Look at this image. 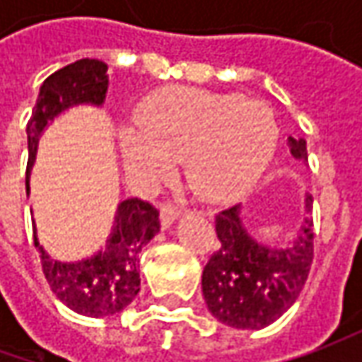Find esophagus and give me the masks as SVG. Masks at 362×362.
<instances>
[{"label":"esophagus","instance_id":"1","mask_svg":"<svg viewBox=\"0 0 362 362\" xmlns=\"http://www.w3.org/2000/svg\"><path fill=\"white\" fill-rule=\"evenodd\" d=\"M177 217H179V209H177V207L169 205V203H163V205H160L159 219H160V228H163V230L171 228V223H173Z\"/></svg>","mask_w":362,"mask_h":362}]
</instances>
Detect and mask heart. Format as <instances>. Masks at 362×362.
I'll return each instance as SVG.
<instances>
[{
	"label": "heart",
	"instance_id": "heart-1",
	"mask_svg": "<svg viewBox=\"0 0 362 362\" xmlns=\"http://www.w3.org/2000/svg\"><path fill=\"white\" fill-rule=\"evenodd\" d=\"M136 131L120 132L127 173L148 187L173 160L202 199L228 202L252 187L276 155L280 129L272 108L242 94L173 86L148 96L134 112Z\"/></svg>",
	"mask_w": 362,
	"mask_h": 362
}]
</instances>
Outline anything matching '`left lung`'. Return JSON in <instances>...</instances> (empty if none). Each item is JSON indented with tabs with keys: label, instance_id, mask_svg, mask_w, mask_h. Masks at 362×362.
Instances as JSON below:
<instances>
[{
	"label": "left lung",
	"instance_id": "obj_1",
	"mask_svg": "<svg viewBox=\"0 0 362 362\" xmlns=\"http://www.w3.org/2000/svg\"><path fill=\"white\" fill-rule=\"evenodd\" d=\"M294 159L308 160L306 141L288 139ZM313 195L304 197V219L288 245L257 242L243 228L240 205L216 216L219 247L203 268L202 288L209 313L219 322L259 330L296 302L314 257Z\"/></svg>",
	"mask_w": 362,
	"mask_h": 362
}]
</instances>
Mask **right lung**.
<instances>
[{"instance_id": "1", "label": "right lung", "mask_w": 362, "mask_h": 362, "mask_svg": "<svg viewBox=\"0 0 362 362\" xmlns=\"http://www.w3.org/2000/svg\"><path fill=\"white\" fill-rule=\"evenodd\" d=\"M108 66L100 60H76L54 72L40 86L28 132V173L25 191L30 195V169L34 165L37 143L49 122L64 110L80 105L103 106L108 90ZM159 211L143 199H124L119 203L117 216L106 245L94 256L78 262L54 259L44 245L34 242L42 270L52 292L64 304L84 316H110L124 310L141 290L139 256L146 243L159 233Z\"/></svg>"}]
</instances>
